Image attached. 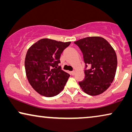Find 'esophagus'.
<instances>
[{"instance_id": "34e87169", "label": "esophagus", "mask_w": 132, "mask_h": 132, "mask_svg": "<svg viewBox=\"0 0 132 132\" xmlns=\"http://www.w3.org/2000/svg\"><path fill=\"white\" fill-rule=\"evenodd\" d=\"M71 74L72 75V76H74V75H75V71H71Z\"/></svg>"}]
</instances>
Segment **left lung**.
I'll use <instances>...</instances> for the list:
<instances>
[{"label": "left lung", "mask_w": 132, "mask_h": 132, "mask_svg": "<svg viewBox=\"0 0 132 132\" xmlns=\"http://www.w3.org/2000/svg\"><path fill=\"white\" fill-rule=\"evenodd\" d=\"M74 44L82 52L85 64V78L78 84L90 96L102 94L111 85L116 74L117 56L114 50L106 39L99 36L83 38Z\"/></svg>", "instance_id": "8db88e82"}]
</instances>
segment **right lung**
Segmentation results:
<instances>
[{
  "instance_id": "1",
  "label": "right lung",
  "mask_w": 132,
  "mask_h": 132,
  "mask_svg": "<svg viewBox=\"0 0 132 132\" xmlns=\"http://www.w3.org/2000/svg\"><path fill=\"white\" fill-rule=\"evenodd\" d=\"M71 42L41 39L28 50L25 69L32 88L45 97H54L64 88L70 75L61 70L60 58Z\"/></svg>"
}]
</instances>
